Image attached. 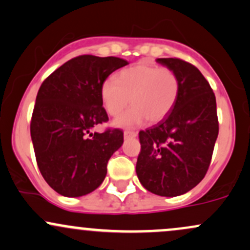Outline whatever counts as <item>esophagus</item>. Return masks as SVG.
<instances>
[{
	"mask_svg": "<svg viewBox=\"0 0 250 250\" xmlns=\"http://www.w3.org/2000/svg\"><path fill=\"white\" fill-rule=\"evenodd\" d=\"M123 135H125V139H130V138H136V135H138V134H136L135 131L125 130V133H123Z\"/></svg>",
	"mask_w": 250,
	"mask_h": 250,
	"instance_id": "1",
	"label": "esophagus"
}]
</instances>
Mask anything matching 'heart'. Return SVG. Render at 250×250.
I'll return each instance as SVG.
<instances>
[{
  "mask_svg": "<svg viewBox=\"0 0 250 250\" xmlns=\"http://www.w3.org/2000/svg\"><path fill=\"white\" fill-rule=\"evenodd\" d=\"M180 90L179 77L172 68L140 62L125 68L116 79L106 78L101 85V100L110 116L119 115L130 103L133 106L115 121L122 128L140 125L148 120H164L177 103Z\"/></svg>",
  "mask_w": 250,
  "mask_h": 250,
  "instance_id": "b5f03b06",
  "label": "heart"
}]
</instances>
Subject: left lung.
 <instances>
[{"label": "left lung", "instance_id": "1", "mask_svg": "<svg viewBox=\"0 0 250 250\" xmlns=\"http://www.w3.org/2000/svg\"><path fill=\"white\" fill-rule=\"evenodd\" d=\"M156 62L179 77V96L165 119L139 133L136 174L152 193L175 197L198 185L209 168L218 136L216 97L194 65L179 58Z\"/></svg>", "mask_w": 250, "mask_h": 250}]
</instances>
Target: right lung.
<instances>
[{"mask_svg": "<svg viewBox=\"0 0 250 250\" xmlns=\"http://www.w3.org/2000/svg\"><path fill=\"white\" fill-rule=\"evenodd\" d=\"M128 65L116 57H76L41 84L31 121L35 158L46 183L65 197H81L102 184L110 156L123 144V131L92 133L109 117L101 85Z\"/></svg>", "mask_w": 250, "mask_h": 250, "instance_id": "obj_1", "label": "right lung"}]
</instances>
